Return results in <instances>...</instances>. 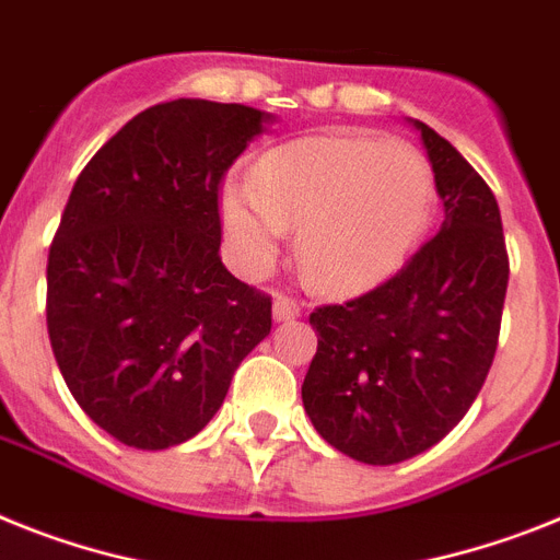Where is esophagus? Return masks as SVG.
Wrapping results in <instances>:
<instances>
[{
  "label": "esophagus",
  "mask_w": 560,
  "mask_h": 560,
  "mask_svg": "<svg viewBox=\"0 0 560 560\" xmlns=\"http://www.w3.org/2000/svg\"><path fill=\"white\" fill-rule=\"evenodd\" d=\"M302 316V304L295 302L293 295H276L272 299V318L276 322H293V318Z\"/></svg>",
  "instance_id": "esophagus-1"
}]
</instances>
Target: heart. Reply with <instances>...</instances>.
Here are the masks:
<instances>
[{"instance_id":"heart-1","label":"heart","mask_w":560,"mask_h":560,"mask_svg":"<svg viewBox=\"0 0 560 560\" xmlns=\"http://www.w3.org/2000/svg\"><path fill=\"white\" fill-rule=\"evenodd\" d=\"M435 176L412 144L359 130H330L279 144L258 159L253 182L222 187L219 213L244 276H265L299 224L307 279L330 295L382 284L424 238Z\"/></svg>"}]
</instances>
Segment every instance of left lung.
Returning <instances> with one entry per match:
<instances>
[{
  "label": "left lung",
  "mask_w": 560,
  "mask_h": 560,
  "mask_svg": "<svg viewBox=\"0 0 560 560\" xmlns=\"http://www.w3.org/2000/svg\"><path fill=\"white\" fill-rule=\"evenodd\" d=\"M444 224L370 293L310 313L318 350L302 384L310 421L338 453L398 464L439 444L495 359L510 258L501 210L472 164L424 121Z\"/></svg>",
  "instance_id": "8db88e82"
}]
</instances>
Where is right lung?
Instances as JSON below:
<instances>
[{
	"label": "right lung",
	"instance_id": "add662e5",
	"mask_svg": "<svg viewBox=\"0 0 560 560\" xmlns=\"http://www.w3.org/2000/svg\"><path fill=\"white\" fill-rule=\"evenodd\" d=\"M270 113L208 98L142 110L79 173L48 256V336L113 439L167 450L205 430L270 295L222 265L219 185Z\"/></svg>",
	"mask_w": 560,
	"mask_h": 560
}]
</instances>
